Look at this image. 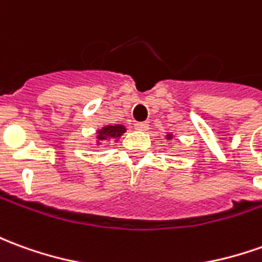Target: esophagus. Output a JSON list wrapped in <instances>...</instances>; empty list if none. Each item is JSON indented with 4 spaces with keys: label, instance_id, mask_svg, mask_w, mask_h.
<instances>
[{
    "label": "esophagus",
    "instance_id": "obj_1",
    "mask_svg": "<svg viewBox=\"0 0 262 262\" xmlns=\"http://www.w3.org/2000/svg\"><path fill=\"white\" fill-rule=\"evenodd\" d=\"M135 129L140 132H146L149 129V123L147 122H137V123H135Z\"/></svg>",
    "mask_w": 262,
    "mask_h": 262
}]
</instances>
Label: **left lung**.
<instances>
[{
	"label": "left lung",
	"mask_w": 262,
	"mask_h": 262,
	"mask_svg": "<svg viewBox=\"0 0 262 262\" xmlns=\"http://www.w3.org/2000/svg\"><path fill=\"white\" fill-rule=\"evenodd\" d=\"M173 133H167V135H166V139H167V140H171V139H173Z\"/></svg>",
	"instance_id": "8db88e82"
}]
</instances>
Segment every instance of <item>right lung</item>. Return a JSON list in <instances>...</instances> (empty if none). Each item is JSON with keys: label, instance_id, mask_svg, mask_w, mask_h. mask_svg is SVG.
I'll return each instance as SVG.
<instances>
[{"label": "right lung", "instance_id": "obj_1", "mask_svg": "<svg viewBox=\"0 0 262 262\" xmlns=\"http://www.w3.org/2000/svg\"><path fill=\"white\" fill-rule=\"evenodd\" d=\"M126 132L125 125H106L96 130V144L107 140H115L118 142L119 137Z\"/></svg>", "mask_w": 262, "mask_h": 262}]
</instances>
